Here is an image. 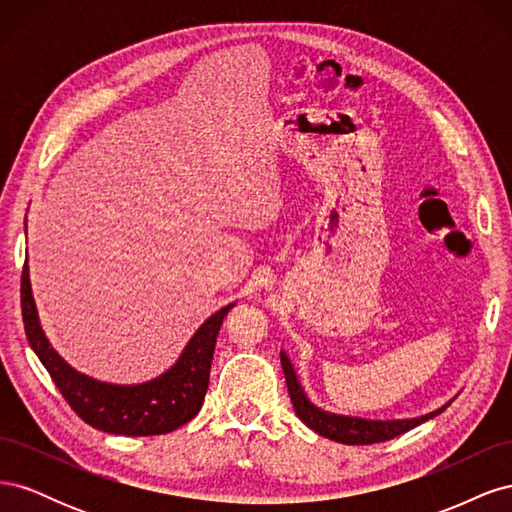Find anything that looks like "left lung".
<instances>
[{"instance_id":"8db88e82","label":"left lung","mask_w":512,"mask_h":512,"mask_svg":"<svg viewBox=\"0 0 512 512\" xmlns=\"http://www.w3.org/2000/svg\"><path fill=\"white\" fill-rule=\"evenodd\" d=\"M282 367L286 374V384H288V393H290V401L294 406V412L301 418V421L316 431L318 436L329 438L333 442H342V444H376V442H386L393 440L401 433H406L410 429H414L416 425H421L429 418L442 414L448 406L453 404V399H448L444 406H440L438 410L421 414V416H412V418H386V421H376V418H361V416H350V414H337V412H329L320 406H316L312 399L307 397L303 384L294 371L292 361L288 359V354L282 350Z\"/></svg>"}]
</instances>
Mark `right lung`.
Wrapping results in <instances>:
<instances>
[{
	"instance_id": "right-lung-1",
	"label": "right lung",
	"mask_w": 512,
	"mask_h": 512,
	"mask_svg": "<svg viewBox=\"0 0 512 512\" xmlns=\"http://www.w3.org/2000/svg\"><path fill=\"white\" fill-rule=\"evenodd\" d=\"M21 307L29 346L51 374L59 393L85 423L117 436H160L188 423L203 408L215 342L235 303L218 309L200 324L179 359L160 376L136 384H117L87 376L51 346L38 316L27 260L21 277Z\"/></svg>"
}]
</instances>
